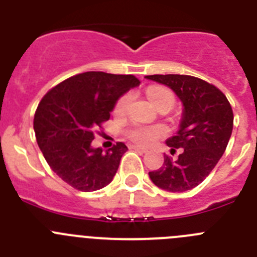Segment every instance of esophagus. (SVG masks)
I'll return each instance as SVG.
<instances>
[{"mask_svg": "<svg viewBox=\"0 0 257 257\" xmlns=\"http://www.w3.org/2000/svg\"><path fill=\"white\" fill-rule=\"evenodd\" d=\"M131 149L140 152V153H147V152H148L145 148H143V147H139V145H133V147H131Z\"/></svg>", "mask_w": 257, "mask_h": 257, "instance_id": "1", "label": "esophagus"}]
</instances>
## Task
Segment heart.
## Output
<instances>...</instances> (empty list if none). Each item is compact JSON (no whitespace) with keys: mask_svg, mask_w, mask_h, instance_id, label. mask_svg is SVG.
Here are the masks:
<instances>
[{"mask_svg":"<svg viewBox=\"0 0 257 257\" xmlns=\"http://www.w3.org/2000/svg\"><path fill=\"white\" fill-rule=\"evenodd\" d=\"M147 95H148L149 100L152 101V104H153L156 108H158V106L166 103H169L172 105L175 100L174 95H172V92L170 91L169 88L160 87V86H154V87L148 88ZM127 100H128V97L122 96L121 99L117 101L114 108L115 114H122V113L124 112V109H126L127 105ZM163 134H165V131H163L162 127L160 126H136L128 131L130 139L133 140V142L142 145L152 144L154 140L161 138Z\"/></svg>","mask_w":257,"mask_h":257,"instance_id":"obj_1","label":"heart"}]
</instances>
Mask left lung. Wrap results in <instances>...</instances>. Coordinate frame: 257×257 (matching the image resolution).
<instances>
[{
  "label": "left lung",
  "instance_id": "1",
  "mask_svg": "<svg viewBox=\"0 0 257 257\" xmlns=\"http://www.w3.org/2000/svg\"><path fill=\"white\" fill-rule=\"evenodd\" d=\"M147 79L167 86L183 104V115L176 135L166 140L171 153L165 156L161 169L149 178L161 189L187 192L208 176L224 154L233 130V110L219 88L203 79L184 74H153Z\"/></svg>",
  "mask_w": 257,
  "mask_h": 257
}]
</instances>
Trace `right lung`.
I'll list each match as a JSON object with an SVG mask.
<instances>
[{
  "label": "right lung",
  "instance_id": "right-lung-1",
  "mask_svg": "<svg viewBox=\"0 0 257 257\" xmlns=\"http://www.w3.org/2000/svg\"><path fill=\"white\" fill-rule=\"evenodd\" d=\"M139 85L133 74L85 72L42 97L33 121L36 139L61 180L81 192L99 190L113 180L127 147L117 143L103 152L91 142L118 99Z\"/></svg>",
  "mask_w": 257,
  "mask_h": 257
}]
</instances>
